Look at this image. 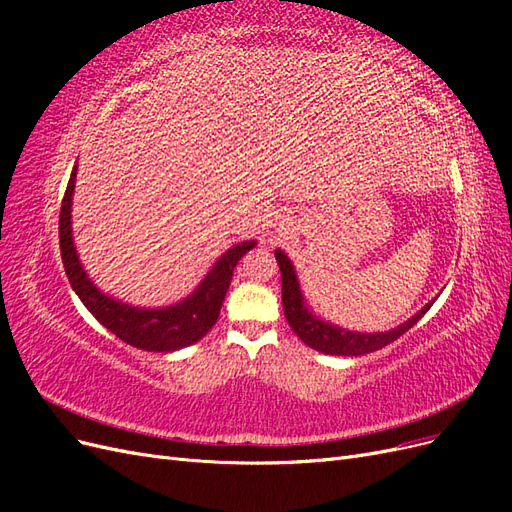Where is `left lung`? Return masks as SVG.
Listing matches in <instances>:
<instances>
[{
  "instance_id": "1",
  "label": "left lung",
  "mask_w": 512,
  "mask_h": 512,
  "mask_svg": "<svg viewBox=\"0 0 512 512\" xmlns=\"http://www.w3.org/2000/svg\"><path fill=\"white\" fill-rule=\"evenodd\" d=\"M277 265H280L282 271V303H284V314L286 320L292 327V331L297 333L303 344L309 348H314L324 354H337V356H361L367 352L380 350L384 346H389L395 342L397 337L404 335L408 329H412L414 324L425 316L427 309L433 305L427 303L421 312L414 314L408 322L401 324V327L386 331V333H352L346 329L333 327L329 322H322L312 312H307V307L303 305V294L297 282V275H294V269L290 265L288 256L277 250L275 252Z\"/></svg>"
}]
</instances>
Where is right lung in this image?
<instances>
[{"mask_svg":"<svg viewBox=\"0 0 512 512\" xmlns=\"http://www.w3.org/2000/svg\"><path fill=\"white\" fill-rule=\"evenodd\" d=\"M76 181V168L72 170L68 188L61 200L59 211V247H61V260H64V269L70 280V286L79 294L83 305L89 309L96 320L115 333L121 342H126L134 348L149 350V352H173L196 344L203 339L209 329L220 316V309L224 297L228 292L232 271H235L237 262L252 250L256 245L254 241H245L228 250L209 275L198 286V290L185 301L164 307V309H138L115 301L102 294L94 282L89 280L87 273L81 267V260L76 256L74 241H72V228H70V207H72V192Z\"/></svg>","mask_w":512,"mask_h":512,"instance_id":"1","label":"right lung"}]
</instances>
